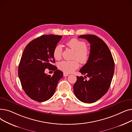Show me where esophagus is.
Listing matches in <instances>:
<instances>
[{
    "mask_svg": "<svg viewBox=\"0 0 132 132\" xmlns=\"http://www.w3.org/2000/svg\"><path fill=\"white\" fill-rule=\"evenodd\" d=\"M69 75L67 73H64V77H67V76Z\"/></svg>",
    "mask_w": 132,
    "mask_h": 132,
    "instance_id": "1",
    "label": "esophagus"
}]
</instances>
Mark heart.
Here are the masks:
<instances>
[{
  "label": "heart",
  "mask_w": 132,
  "mask_h": 132,
  "mask_svg": "<svg viewBox=\"0 0 132 132\" xmlns=\"http://www.w3.org/2000/svg\"><path fill=\"white\" fill-rule=\"evenodd\" d=\"M66 45L75 51L74 58L78 59L81 63H86L90 57V51L87 47L86 43L77 38H72L69 40ZM62 47L60 44L55 46L53 51V55L55 59L60 60L62 57ZM58 68L66 73H71L79 67V62L78 60L72 61L64 60L59 62Z\"/></svg>",
  "instance_id": "obj_1"
}]
</instances>
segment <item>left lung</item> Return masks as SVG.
Wrapping results in <instances>:
<instances>
[{
  "mask_svg": "<svg viewBox=\"0 0 132 132\" xmlns=\"http://www.w3.org/2000/svg\"><path fill=\"white\" fill-rule=\"evenodd\" d=\"M90 44V57L80 72L86 75L77 77L73 86L77 98L86 103H93L104 95L110 87L114 71V62L111 52L102 39L94 35L79 37ZM87 77L89 78L87 80Z\"/></svg>",
  "mask_w": 132,
  "mask_h": 132,
  "instance_id": "obj_1",
  "label": "left lung"
}]
</instances>
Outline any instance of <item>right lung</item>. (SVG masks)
<instances>
[{
  "mask_svg": "<svg viewBox=\"0 0 132 132\" xmlns=\"http://www.w3.org/2000/svg\"><path fill=\"white\" fill-rule=\"evenodd\" d=\"M62 36L45 35L31 40L26 46L21 58L18 75L22 87L29 97L45 102L53 95L63 73L52 64L53 51ZM54 71L52 76L45 73V69Z\"/></svg>",
  "mask_w": 132,
  "mask_h": 132,
  "instance_id": "right-lung-1",
  "label": "right lung"
}]
</instances>
